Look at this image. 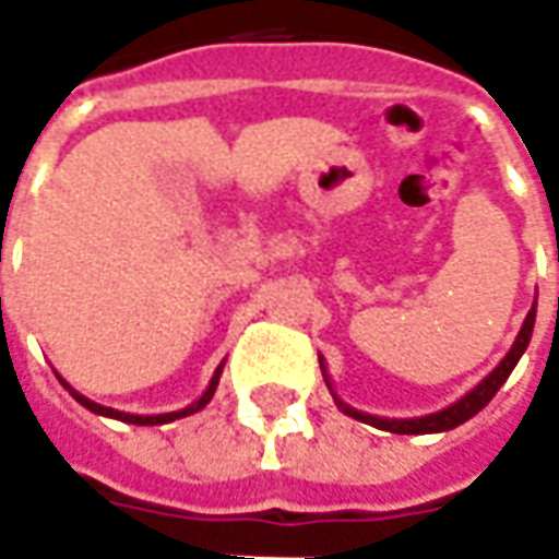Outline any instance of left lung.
I'll return each mask as SVG.
<instances>
[{"instance_id": "left-lung-1", "label": "left lung", "mask_w": 559, "mask_h": 559, "mask_svg": "<svg viewBox=\"0 0 559 559\" xmlns=\"http://www.w3.org/2000/svg\"><path fill=\"white\" fill-rule=\"evenodd\" d=\"M533 323H536V305H533V308H530V314L524 317V326H521V332H518V338H515V344H512V350L506 353L503 359H500V365H497L491 374L481 380L479 386H473L467 395H464V399H457L455 404H449V407H443V411L428 413V416H416V419H383V416H371V413L356 411V407L344 404V401L335 395V389H332V383H329L326 362H323V356H320V368H323L326 386H329V392H332L335 404L341 407V413H347V416H353V419L368 421V425H374V428H383V431H392V433L452 431V428H457V425H464L467 419H473V416H476V413H479L481 407H485V404L493 399V395H497V389L503 386L506 380H509L512 368H515L518 359L524 356L530 338H533Z\"/></svg>"}]
</instances>
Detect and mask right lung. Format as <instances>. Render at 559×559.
<instances>
[{
    "label": "right lung",
    "mask_w": 559,
    "mask_h": 559,
    "mask_svg": "<svg viewBox=\"0 0 559 559\" xmlns=\"http://www.w3.org/2000/svg\"><path fill=\"white\" fill-rule=\"evenodd\" d=\"M221 371H224V362L215 368V374H212V380H209L206 392L200 395V399L194 401V404H188V407H182V411H173V413H158V416H138V413H122V411H114V407H104V404H95V401H90L86 395H80L78 389H71V383H66L62 377H59V383L71 392V399L80 401L86 411L98 413V416H107V419H119V421H128V425H167V421L173 419H182V416H191V413L203 411L209 401H212V395H215V389H218V380H221Z\"/></svg>",
    "instance_id": "1"
}]
</instances>
